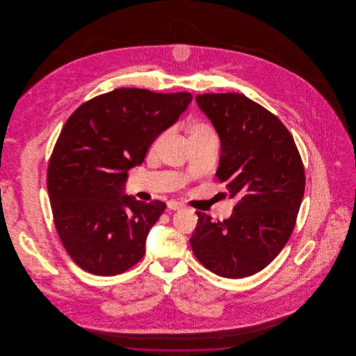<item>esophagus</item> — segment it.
<instances>
[{
	"instance_id": "obj_1",
	"label": "esophagus",
	"mask_w": 356,
	"mask_h": 356,
	"mask_svg": "<svg viewBox=\"0 0 356 356\" xmlns=\"http://www.w3.org/2000/svg\"><path fill=\"white\" fill-rule=\"evenodd\" d=\"M168 205V208L172 209V211H179V209H181L183 208V204L179 203V202H175V200H170L167 203Z\"/></svg>"
}]
</instances>
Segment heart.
Wrapping results in <instances>:
<instances>
[{
    "label": "heart",
    "mask_w": 356,
    "mask_h": 356,
    "mask_svg": "<svg viewBox=\"0 0 356 356\" xmlns=\"http://www.w3.org/2000/svg\"><path fill=\"white\" fill-rule=\"evenodd\" d=\"M188 138H189V143L191 144H196V143H202V141H207V140H211V138H216L215 132L212 131V128L204 122H193L188 127ZM165 138V135L160 136L156 143H154V147L160 145V143Z\"/></svg>",
    "instance_id": "b5f03b06"
}]
</instances>
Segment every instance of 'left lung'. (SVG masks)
<instances>
[{"mask_svg": "<svg viewBox=\"0 0 356 356\" xmlns=\"http://www.w3.org/2000/svg\"><path fill=\"white\" fill-rule=\"evenodd\" d=\"M196 102L220 137L216 176L237 203L222 221L196 212L191 247L207 270L247 277L287 244L305 195L303 163L283 122L244 95H197Z\"/></svg>", "mask_w": 356, "mask_h": 356, "instance_id": "8db88e82", "label": "left lung"}]
</instances>
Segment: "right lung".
<instances>
[{
    "mask_svg": "<svg viewBox=\"0 0 356 356\" xmlns=\"http://www.w3.org/2000/svg\"><path fill=\"white\" fill-rule=\"evenodd\" d=\"M192 95L120 88L80 105L65 122L48 167L54 225L84 271L115 276L145 254L165 203L125 195L128 170L172 127Z\"/></svg>",
    "mask_w": 356,
    "mask_h": 356,
    "instance_id": "right-lung-1",
    "label": "right lung"
}]
</instances>
